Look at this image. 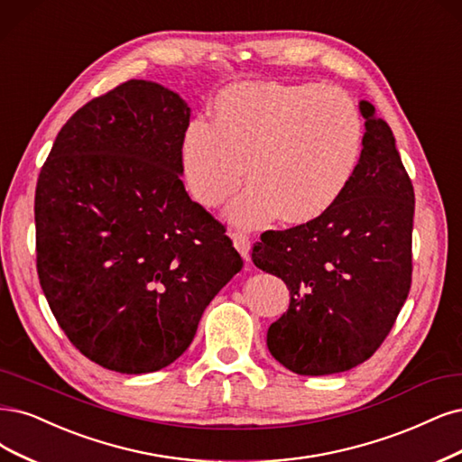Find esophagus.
<instances>
[{
	"label": "esophagus",
	"mask_w": 462,
	"mask_h": 462,
	"mask_svg": "<svg viewBox=\"0 0 462 462\" xmlns=\"http://www.w3.org/2000/svg\"><path fill=\"white\" fill-rule=\"evenodd\" d=\"M231 238H233V245L238 250V254H241V256L248 262L250 260V238H248V235L236 231V233H231Z\"/></svg>",
	"instance_id": "esophagus-1"
}]
</instances>
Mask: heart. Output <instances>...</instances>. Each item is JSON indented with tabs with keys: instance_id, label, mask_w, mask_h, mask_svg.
<instances>
[{
	"instance_id": "b5f03b06",
	"label": "heart",
	"mask_w": 462,
	"mask_h": 462,
	"mask_svg": "<svg viewBox=\"0 0 462 462\" xmlns=\"http://www.w3.org/2000/svg\"><path fill=\"white\" fill-rule=\"evenodd\" d=\"M363 151V120L349 95L317 84L245 82L221 89L208 124L195 120L180 143L189 195L217 208L245 181L231 221L263 227L308 224L352 183Z\"/></svg>"
}]
</instances>
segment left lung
<instances>
[{
  "mask_svg": "<svg viewBox=\"0 0 462 462\" xmlns=\"http://www.w3.org/2000/svg\"><path fill=\"white\" fill-rule=\"evenodd\" d=\"M363 151L356 176L328 212L252 248L262 272L282 279L291 306L267 330V347L304 376L367 361L402 311L412 273L415 190L390 125L361 101Z\"/></svg>",
  "mask_w": 462,
  "mask_h": 462,
  "instance_id": "obj_1",
  "label": "left lung"
}]
</instances>
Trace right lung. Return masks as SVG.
Instances as JSON below:
<instances>
[{
  "mask_svg": "<svg viewBox=\"0 0 462 462\" xmlns=\"http://www.w3.org/2000/svg\"><path fill=\"white\" fill-rule=\"evenodd\" d=\"M189 116L178 93L128 79L76 110L40 171L42 291L76 349L110 371L168 367L243 269L226 226L181 181Z\"/></svg>",
  "mask_w": 462,
  "mask_h": 462,
  "instance_id": "obj_1",
  "label": "right lung"
}]
</instances>
